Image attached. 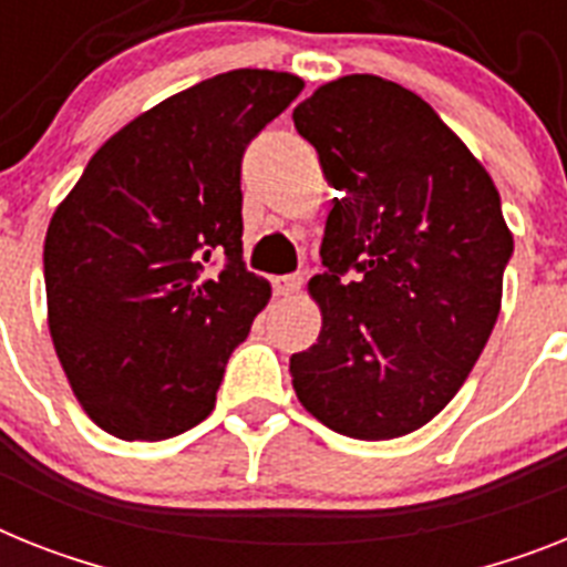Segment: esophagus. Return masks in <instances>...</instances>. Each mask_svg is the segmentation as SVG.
I'll list each match as a JSON object with an SVG mask.
<instances>
[{
	"label": "esophagus",
	"instance_id": "1",
	"mask_svg": "<svg viewBox=\"0 0 567 567\" xmlns=\"http://www.w3.org/2000/svg\"><path fill=\"white\" fill-rule=\"evenodd\" d=\"M299 288H302V276H299V274L276 276V279H274L276 297H293V293H299Z\"/></svg>",
	"mask_w": 567,
	"mask_h": 567
}]
</instances>
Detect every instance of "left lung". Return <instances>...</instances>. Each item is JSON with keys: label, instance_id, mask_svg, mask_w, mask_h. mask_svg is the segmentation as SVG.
<instances>
[{"label": "left lung", "instance_id": "obj_1", "mask_svg": "<svg viewBox=\"0 0 567 567\" xmlns=\"http://www.w3.org/2000/svg\"><path fill=\"white\" fill-rule=\"evenodd\" d=\"M337 189L326 270L308 282L320 337L291 357L299 403L328 430H421L473 372L502 311L513 233L489 173L426 100L349 74L293 109Z\"/></svg>", "mask_w": 567, "mask_h": 567}]
</instances>
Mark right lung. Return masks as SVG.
I'll use <instances>...</instances> for the list:
<instances>
[{"label":"right lung","mask_w":567,"mask_h":567,"mask_svg":"<svg viewBox=\"0 0 567 567\" xmlns=\"http://www.w3.org/2000/svg\"><path fill=\"white\" fill-rule=\"evenodd\" d=\"M302 80L236 69L137 114L45 233L49 331L100 430L164 441L216 406L270 285L241 261V155Z\"/></svg>","instance_id":"add662e5"}]
</instances>
